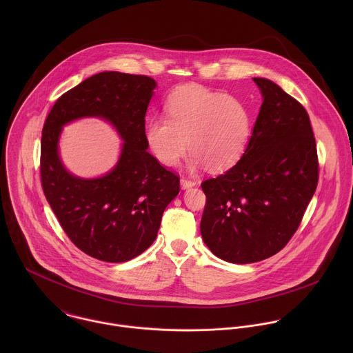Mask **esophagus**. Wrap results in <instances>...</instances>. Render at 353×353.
Listing matches in <instances>:
<instances>
[{"label": "esophagus", "mask_w": 353, "mask_h": 353, "mask_svg": "<svg viewBox=\"0 0 353 353\" xmlns=\"http://www.w3.org/2000/svg\"><path fill=\"white\" fill-rule=\"evenodd\" d=\"M193 186H196V183L193 182V181H189V179H185V178H182L181 179V188L185 190V189H189V188H193Z\"/></svg>", "instance_id": "esophagus-1"}]
</instances>
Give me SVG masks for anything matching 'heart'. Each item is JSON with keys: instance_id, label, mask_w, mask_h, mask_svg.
<instances>
[{"instance_id": "b5f03b06", "label": "heart", "mask_w": 353, "mask_h": 353, "mask_svg": "<svg viewBox=\"0 0 353 353\" xmlns=\"http://www.w3.org/2000/svg\"><path fill=\"white\" fill-rule=\"evenodd\" d=\"M165 111L167 118L148 122L145 139L153 156L167 167L176 165L189 145L190 170L208 165L214 172L225 171L249 147L252 114L236 97L185 85L171 94Z\"/></svg>"}]
</instances>
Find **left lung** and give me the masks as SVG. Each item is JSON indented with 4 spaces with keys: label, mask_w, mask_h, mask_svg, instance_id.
<instances>
[{
    "label": "left lung",
    "mask_w": 353,
    "mask_h": 353,
    "mask_svg": "<svg viewBox=\"0 0 353 353\" xmlns=\"http://www.w3.org/2000/svg\"><path fill=\"white\" fill-rule=\"evenodd\" d=\"M262 104L242 159L201 183V235L216 256L252 263L280 252L296 232L318 183V156L302 104L254 77Z\"/></svg>",
    "instance_id": "obj_1"
}]
</instances>
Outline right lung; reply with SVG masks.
Listing matches in <instances>:
<instances>
[{
    "mask_svg": "<svg viewBox=\"0 0 353 353\" xmlns=\"http://www.w3.org/2000/svg\"><path fill=\"white\" fill-rule=\"evenodd\" d=\"M156 81L148 76L101 72L65 92L42 130L41 178L46 200L69 239L104 262H126L157 236L179 178L152 156L145 114ZM81 117L111 123L123 140L117 164L99 179H80L61 164V128Z\"/></svg>",
    "mask_w": 353,
    "mask_h": 353,
    "instance_id": "add662e5",
    "label": "right lung"
}]
</instances>
